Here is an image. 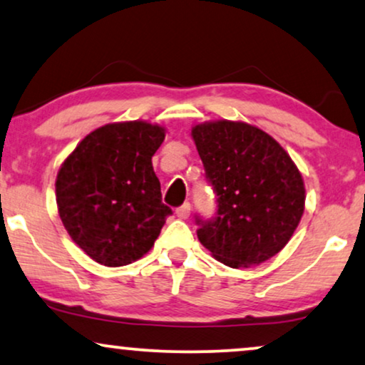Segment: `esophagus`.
I'll return each mask as SVG.
<instances>
[{
  "instance_id": "1",
  "label": "esophagus",
  "mask_w": 365,
  "mask_h": 365,
  "mask_svg": "<svg viewBox=\"0 0 365 365\" xmlns=\"http://www.w3.org/2000/svg\"><path fill=\"white\" fill-rule=\"evenodd\" d=\"M176 215L178 217H181V220H187L189 215H191V205H189V202H184L182 206H179L176 210Z\"/></svg>"
}]
</instances>
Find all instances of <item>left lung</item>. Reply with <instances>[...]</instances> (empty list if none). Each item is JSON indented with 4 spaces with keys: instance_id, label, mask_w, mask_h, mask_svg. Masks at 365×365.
<instances>
[{
    "instance_id": "1",
    "label": "left lung",
    "mask_w": 365,
    "mask_h": 365,
    "mask_svg": "<svg viewBox=\"0 0 365 365\" xmlns=\"http://www.w3.org/2000/svg\"><path fill=\"white\" fill-rule=\"evenodd\" d=\"M191 135L217 201L212 220L196 217L201 245L231 268L275 257L305 210L295 163L272 135L246 122H205Z\"/></svg>"
}]
</instances>
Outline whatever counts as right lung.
<instances>
[{"instance_id": "obj_1", "label": "right lung", "mask_w": 365, "mask_h": 365, "mask_svg": "<svg viewBox=\"0 0 365 365\" xmlns=\"http://www.w3.org/2000/svg\"><path fill=\"white\" fill-rule=\"evenodd\" d=\"M165 129L113 122L82 139L61 164L58 215L75 243L103 267H124L153 248L171 207L163 202L153 155Z\"/></svg>"}]
</instances>
